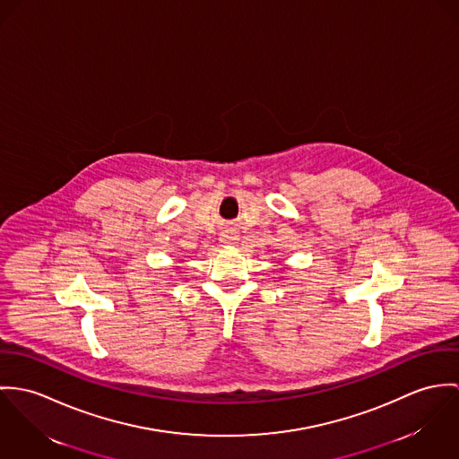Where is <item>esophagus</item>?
<instances>
[{
    "label": "esophagus",
    "mask_w": 459,
    "mask_h": 459,
    "mask_svg": "<svg viewBox=\"0 0 459 459\" xmlns=\"http://www.w3.org/2000/svg\"><path fill=\"white\" fill-rule=\"evenodd\" d=\"M220 241H221L223 245H234V243L238 241V234L232 232V230H225V232H221Z\"/></svg>",
    "instance_id": "esophagus-1"
}]
</instances>
